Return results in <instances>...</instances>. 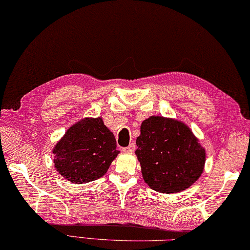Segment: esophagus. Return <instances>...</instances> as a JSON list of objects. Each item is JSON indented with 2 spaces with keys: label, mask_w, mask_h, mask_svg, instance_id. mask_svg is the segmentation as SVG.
Listing matches in <instances>:
<instances>
[{
  "label": "esophagus",
  "mask_w": 250,
  "mask_h": 250,
  "mask_svg": "<svg viewBox=\"0 0 250 250\" xmlns=\"http://www.w3.org/2000/svg\"><path fill=\"white\" fill-rule=\"evenodd\" d=\"M135 149H136L135 144H131V145H129L127 147H124L123 151H124V152H127V153H132V152L135 151Z\"/></svg>",
  "instance_id": "obj_1"
}]
</instances>
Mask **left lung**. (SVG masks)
Wrapping results in <instances>:
<instances>
[{"label":"left lung","mask_w":250,"mask_h":250,"mask_svg":"<svg viewBox=\"0 0 250 250\" xmlns=\"http://www.w3.org/2000/svg\"><path fill=\"white\" fill-rule=\"evenodd\" d=\"M136 145L142 177L152 190L181 192L202 175L205 149L180 121L150 116L142 122Z\"/></svg>","instance_id":"1"}]
</instances>
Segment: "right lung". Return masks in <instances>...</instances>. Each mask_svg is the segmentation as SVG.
<instances>
[{
    "instance_id": "right-lung-1",
    "label": "right lung",
    "mask_w": 250,
    "mask_h": 250,
    "mask_svg": "<svg viewBox=\"0 0 250 250\" xmlns=\"http://www.w3.org/2000/svg\"><path fill=\"white\" fill-rule=\"evenodd\" d=\"M55 167L70 182L81 185L103 177L120 151L101 118H86L72 125L55 146Z\"/></svg>"
}]
</instances>
